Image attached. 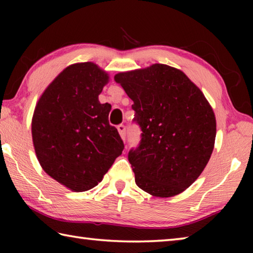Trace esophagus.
Masks as SVG:
<instances>
[{"label": "esophagus", "mask_w": 253, "mask_h": 253, "mask_svg": "<svg viewBox=\"0 0 253 253\" xmlns=\"http://www.w3.org/2000/svg\"><path fill=\"white\" fill-rule=\"evenodd\" d=\"M117 129H118V132H119V135H121L122 138L125 140V138H126V127L122 124V125L117 126Z\"/></svg>", "instance_id": "34e87169"}]
</instances>
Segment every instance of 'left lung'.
Here are the masks:
<instances>
[{
	"mask_svg": "<svg viewBox=\"0 0 253 253\" xmlns=\"http://www.w3.org/2000/svg\"><path fill=\"white\" fill-rule=\"evenodd\" d=\"M134 101L142 127L139 147L128 154L137 186L172 198L191 186L212 155L215 115L204 93L182 70L162 63L114 77Z\"/></svg>",
	"mask_w": 253,
	"mask_h": 253,
	"instance_id": "8db88e82",
	"label": "left lung"
}]
</instances>
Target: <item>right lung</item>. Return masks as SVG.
<instances>
[{
	"mask_svg": "<svg viewBox=\"0 0 253 253\" xmlns=\"http://www.w3.org/2000/svg\"><path fill=\"white\" fill-rule=\"evenodd\" d=\"M108 83V72L96 63H74L44 89L33 111L32 142L42 169L74 192L101 182L124 149L109 125L110 105L98 99Z\"/></svg>",
	"mask_w": 253,
	"mask_h": 253,
	"instance_id": "1",
	"label": "right lung"
}]
</instances>
